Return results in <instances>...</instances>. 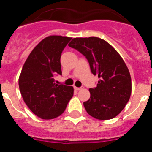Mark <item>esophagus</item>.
I'll return each instance as SVG.
<instances>
[{
    "label": "esophagus",
    "mask_w": 152,
    "mask_h": 152,
    "mask_svg": "<svg viewBox=\"0 0 152 152\" xmlns=\"http://www.w3.org/2000/svg\"><path fill=\"white\" fill-rule=\"evenodd\" d=\"M83 87H80V88H77V87H74V89L75 90H76V91H80V90H82L83 89Z\"/></svg>",
    "instance_id": "esophagus-1"
}]
</instances>
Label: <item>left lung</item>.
<instances>
[{"label":"left lung","mask_w":152,"mask_h":152,"mask_svg":"<svg viewBox=\"0 0 152 152\" xmlns=\"http://www.w3.org/2000/svg\"><path fill=\"white\" fill-rule=\"evenodd\" d=\"M88 59L91 72L98 75V84L90 88L91 97L84 102L86 111L95 119L107 120L123 110L131 96L130 73L120 55L98 37L74 38L68 44Z\"/></svg>","instance_id":"obj_1"}]
</instances>
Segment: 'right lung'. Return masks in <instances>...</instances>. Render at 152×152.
Segmentation results:
<instances>
[{
  "mask_svg": "<svg viewBox=\"0 0 152 152\" xmlns=\"http://www.w3.org/2000/svg\"><path fill=\"white\" fill-rule=\"evenodd\" d=\"M72 38L49 36L30 52L19 77V88L24 102L35 115L42 119L59 116L74 94L71 86L55 83L61 75V52Z\"/></svg>",
  "mask_w": 152,
  "mask_h": 152,
  "instance_id": "obj_1",
  "label": "right lung"
}]
</instances>
